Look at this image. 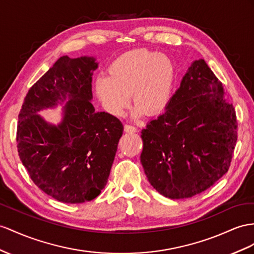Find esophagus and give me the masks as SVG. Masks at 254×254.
<instances>
[{"label": "esophagus", "instance_id": "1", "mask_svg": "<svg viewBox=\"0 0 254 254\" xmlns=\"http://www.w3.org/2000/svg\"><path fill=\"white\" fill-rule=\"evenodd\" d=\"M125 131L128 133H134L137 131V128H136L135 126L131 125V123H127V125H125Z\"/></svg>", "mask_w": 254, "mask_h": 254}]
</instances>
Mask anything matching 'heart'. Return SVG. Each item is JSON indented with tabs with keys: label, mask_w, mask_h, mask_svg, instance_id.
I'll return each instance as SVG.
<instances>
[{
	"label": "heart",
	"mask_w": 254,
	"mask_h": 254,
	"mask_svg": "<svg viewBox=\"0 0 254 254\" xmlns=\"http://www.w3.org/2000/svg\"><path fill=\"white\" fill-rule=\"evenodd\" d=\"M108 76L96 77L97 97L109 114L120 116L129 102L136 104L135 114L145 110L152 115L161 112L170 100L175 68L172 59L149 49H134L115 59L108 66Z\"/></svg>",
	"instance_id": "obj_1"
}]
</instances>
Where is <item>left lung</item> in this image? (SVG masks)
Here are the masks:
<instances>
[{
	"mask_svg": "<svg viewBox=\"0 0 254 254\" xmlns=\"http://www.w3.org/2000/svg\"><path fill=\"white\" fill-rule=\"evenodd\" d=\"M140 136L146 176L165 197H192L229 171L237 141L236 113L205 60L191 64L164 113Z\"/></svg>",
	"mask_w": 254,
	"mask_h": 254,
	"instance_id": "left-lung-1",
	"label": "left lung"
}]
</instances>
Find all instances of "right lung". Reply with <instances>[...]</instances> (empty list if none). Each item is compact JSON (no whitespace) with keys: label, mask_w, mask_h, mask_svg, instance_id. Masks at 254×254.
Here are the masks:
<instances>
[{"label":"right lung","mask_w":254,"mask_h":254,"mask_svg":"<svg viewBox=\"0 0 254 254\" xmlns=\"http://www.w3.org/2000/svg\"><path fill=\"white\" fill-rule=\"evenodd\" d=\"M97 65L93 57H61L31 87L18 116L17 148L23 166L43 192L62 203L99 196L123 133L118 118L96 113L91 103ZM66 97L58 126L38 115Z\"/></svg>","instance_id":"add662e5"}]
</instances>
